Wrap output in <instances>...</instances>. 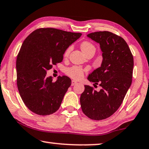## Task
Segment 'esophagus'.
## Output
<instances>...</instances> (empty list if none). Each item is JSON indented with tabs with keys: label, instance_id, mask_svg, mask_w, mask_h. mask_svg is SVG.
<instances>
[{
	"label": "esophagus",
	"instance_id": "esophagus-1",
	"mask_svg": "<svg viewBox=\"0 0 149 149\" xmlns=\"http://www.w3.org/2000/svg\"><path fill=\"white\" fill-rule=\"evenodd\" d=\"M76 84H77V82L76 81H75V80H72V86H74V85Z\"/></svg>",
	"mask_w": 149,
	"mask_h": 149
}]
</instances>
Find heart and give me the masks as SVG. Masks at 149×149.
I'll return each instance as SVG.
<instances>
[{
    "label": "heart",
    "instance_id": "obj_1",
    "mask_svg": "<svg viewBox=\"0 0 149 149\" xmlns=\"http://www.w3.org/2000/svg\"><path fill=\"white\" fill-rule=\"evenodd\" d=\"M80 47L81 51H83V53L86 54L88 52L90 51H95V47H94L93 44L90 42L88 41H84L80 44ZM71 51V47H68L66 49V51H65L64 56H67L70 53ZM66 74L75 79H80L84 75V70L81 68L77 66H73L71 67L70 68L66 69L65 70Z\"/></svg>",
    "mask_w": 149,
    "mask_h": 149
}]
</instances>
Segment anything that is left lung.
I'll return each mask as SVG.
<instances>
[{
  "label": "left lung",
  "instance_id": "left-lung-1",
  "mask_svg": "<svg viewBox=\"0 0 149 149\" xmlns=\"http://www.w3.org/2000/svg\"><path fill=\"white\" fill-rule=\"evenodd\" d=\"M100 45L102 61L100 68L89 74L88 79L101 87L96 91L85 85L80 96L84 113L90 119L102 120L118 109L132 80L134 58L123 38L111 32H96L87 35Z\"/></svg>",
  "mask_w": 149,
  "mask_h": 149
}]
</instances>
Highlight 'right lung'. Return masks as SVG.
<instances>
[{"mask_svg":"<svg viewBox=\"0 0 149 149\" xmlns=\"http://www.w3.org/2000/svg\"><path fill=\"white\" fill-rule=\"evenodd\" d=\"M81 36L54 28H40L25 39L17 57V84L26 106L48 116L60 107L72 80L66 75L55 81L47 72L61 62L66 49Z\"/></svg>","mask_w":149,"mask_h":149,"instance_id":"obj_1","label":"right lung"}]
</instances>
